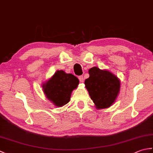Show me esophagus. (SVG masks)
Instances as JSON below:
<instances>
[{
    "label": "esophagus",
    "mask_w": 153,
    "mask_h": 153,
    "mask_svg": "<svg viewBox=\"0 0 153 153\" xmlns=\"http://www.w3.org/2000/svg\"><path fill=\"white\" fill-rule=\"evenodd\" d=\"M79 80L80 81V82H83V76H79L78 77Z\"/></svg>",
    "instance_id": "34e87169"
}]
</instances>
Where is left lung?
<instances>
[{"instance_id": "1", "label": "left lung", "mask_w": 153, "mask_h": 153, "mask_svg": "<svg viewBox=\"0 0 153 153\" xmlns=\"http://www.w3.org/2000/svg\"><path fill=\"white\" fill-rule=\"evenodd\" d=\"M89 77L85 85L96 108H106L114 102L118 96L120 82L114 75L107 70L93 67L89 70Z\"/></svg>"}]
</instances>
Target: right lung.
Returning <instances> with one entry per match:
<instances>
[{"label":"right lung","mask_w":153,"mask_h":153,"mask_svg":"<svg viewBox=\"0 0 153 153\" xmlns=\"http://www.w3.org/2000/svg\"><path fill=\"white\" fill-rule=\"evenodd\" d=\"M79 79L71 74L57 71L54 76L43 85L47 98L55 106H62L70 101L71 93L77 88Z\"/></svg>","instance_id":"add662e5"}]
</instances>
